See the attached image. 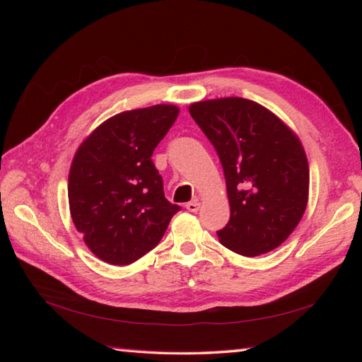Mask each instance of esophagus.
Listing matches in <instances>:
<instances>
[{
    "mask_svg": "<svg viewBox=\"0 0 362 362\" xmlns=\"http://www.w3.org/2000/svg\"><path fill=\"white\" fill-rule=\"evenodd\" d=\"M199 206H201V204H199L197 199H194V201H191L187 204V210L191 211V213H196L199 210Z\"/></svg>",
    "mask_w": 362,
    "mask_h": 362,
    "instance_id": "34e87169",
    "label": "esophagus"
}]
</instances>
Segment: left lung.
Wrapping results in <instances>:
<instances>
[{"mask_svg":"<svg viewBox=\"0 0 362 362\" xmlns=\"http://www.w3.org/2000/svg\"><path fill=\"white\" fill-rule=\"evenodd\" d=\"M189 115L221 160L230 219L221 244L244 257L274 250L294 232L308 202L302 143L274 113L249 99L196 103Z\"/></svg>","mask_w":362,"mask_h":362,"instance_id":"obj_1","label":"left lung"}]
</instances>
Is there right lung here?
I'll return each instance as SVG.
<instances>
[{
	"label": "right lung",
	"instance_id": "add662e5",
	"mask_svg": "<svg viewBox=\"0 0 362 362\" xmlns=\"http://www.w3.org/2000/svg\"><path fill=\"white\" fill-rule=\"evenodd\" d=\"M177 115L165 104L115 115L76 152L68 177L71 218L105 263L126 266L146 255L180 210L165 197L151 158Z\"/></svg>",
	"mask_w": 362,
	"mask_h": 362
}]
</instances>
